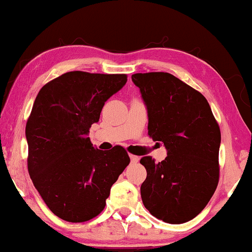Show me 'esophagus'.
Masks as SVG:
<instances>
[{"mask_svg": "<svg viewBox=\"0 0 252 252\" xmlns=\"http://www.w3.org/2000/svg\"><path fill=\"white\" fill-rule=\"evenodd\" d=\"M129 158L132 163H137V161H139V157L135 156V155H129Z\"/></svg>", "mask_w": 252, "mask_h": 252, "instance_id": "esophagus-1", "label": "esophagus"}]
</instances>
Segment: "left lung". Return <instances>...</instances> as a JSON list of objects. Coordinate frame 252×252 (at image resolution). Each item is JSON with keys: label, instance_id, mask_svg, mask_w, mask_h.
Returning <instances> with one entry per match:
<instances>
[{"label": "left lung", "instance_id": "8db88e82", "mask_svg": "<svg viewBox=\"0 0 252 252\" xmlns=\"http://www.w3.org/2000/svg\"><path fill=\"white\" fill-rule=\"evenodd\" d=\"M148 109V135L161 141L167 156L155 163L141 158L147 178L141 185L146 209L168 223H184L205 208L219 182L221 134L201 93L167 72L135 73Z\"/></svg>", "mask_w": 252, "mask_h": 252}]
</instances>
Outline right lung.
<instances>
[{
  "instance_id": "right-lung-1",
  "label": "right lung",
  "mask_w": 252,
  "mask_h": 252,
  "mask_svg": "<svg viewBox=\"0 0 252 252\" xmlns=\"http://www.w3.org/2000/svg\"><path fill=\"white\" fill-rule=\"evenodd\" d=\"M126 81L127 74L71 71L47 82L34 101L25 130L27 168L48 208L65 221L98 216L129 164L125 148L103 151L88 137L106 99Z\"/></svg>"
}]
</instances>
